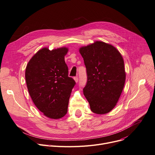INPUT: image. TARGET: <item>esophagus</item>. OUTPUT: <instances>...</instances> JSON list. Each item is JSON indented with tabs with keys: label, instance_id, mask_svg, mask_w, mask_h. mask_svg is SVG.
<instances>
[{
	"label": "esophagus",
	"instance_id": "obj_1",
	"mask_svg": "<svg viewBox=\"0 0 155 155\" xmlns=\"http://www.w3.org/2000/svg\"><path fill=\"white\" fill-rule=\"evenodd\" d=\"M74 80L75 81V82L77 83L78 82V77H74Z\"/></svg>",
	"mask_w": 155,
	"mask_h": 155
}]
</instances>
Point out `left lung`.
<instances>
[{
	"label": "left lung",
	"instance_id": "1",
	"mask_svg": "<svg viewBox=\"0 0 155 155\" xmlns=\"http://www.w3.org/2000/svg\"><path fill=\"white\" fill-rule=\"evenodd\" d=\"M87 82L83 89L92 112L105 114L116 105L125 85L126 73L121 53L113 45L96 41L81 46Z\"/></svg>",
	"mask_w": 155,
	"mask_h": 155
}]
</instances>
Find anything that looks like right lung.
<instances>
[{"label":"right lung","instance_id":"right-lung-1","mask_svg":"<svg viewBox=\"0 0 155 155\" xmlns=\"http://www.w3.org/2000/svg\"><path fill=\"white\" fill-rule=\"evenodd\" d=\"M67 47L50 50L43 48L28 61L25 69L27 89L33 102L46 117H63L68 112L69 99L76 82L68 77L64 56Z\"/></svg>","mask_w":155,"mask_h":155}]
</instances>
